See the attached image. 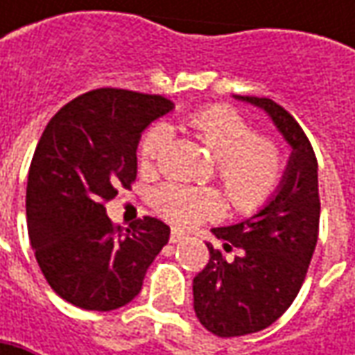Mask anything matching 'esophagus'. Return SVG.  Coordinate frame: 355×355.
<instances>
[{
    "mask_svg": "<svg viewBox=\"0 0 355 355\" xmlns=\"http://www.w3.org/2000/svg\"><path fill=\"white\" fill-rule=\"evenodd\" d=\"M184 239H185L184 231H180V229H171L170 243H182Z\"/></svg>",
    "mask_w": 355,
    "mask_h": 355,
    "instance_id": "esophagus-1",
    "label": "esophagus"
}]
</instances>
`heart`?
<instances>
[{"label":"heart","mask_w":355,"mask_h":355,"mask_svg":"<svg viewBox=\"0 0 355 355\" xmlns=\"http://www.w3.org/2000/svg\"><path fill=\"white\" fill-rule=\"evenodd\" d=\"M187 124L213 159H217V178L239 213H257L277 196L286 171V156L277 140L259 136V130L249 120L227 106L198 110L187 118ZM170 138L171 132L166 124L148 130L140 142L142 166H154ZM154 205L178 225H193L223 213V201L215 189L180 184L162 185L154 193Z\"/></svg>","instance_id":"obj_1"}]
</instances>
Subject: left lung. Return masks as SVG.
<instances>
[{"instance_id":"left-lung-1","label":"left lung","mask_w":355,"mask_h":355,"mask_svg":"<svg viewBox=\"0 0 355 355\" xmlns=\"http://www.w3.org/2000/svg\"><path fill=\"white\" fill-rule=\"evenodd\" d=\"M263 108L293 146L277 196L237 225L211 229L223 245L193 279V308L205 330L219 338L261 332L294 302L318 241V162L300 124L280 104L235 96Z\"/></svg>"}]
</instances>
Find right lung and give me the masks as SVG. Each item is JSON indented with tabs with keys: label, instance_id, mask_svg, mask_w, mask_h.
I'll use <instances>...</instances> for the list:
<instances>
[{
	"label": "right lung",
	"instance_id": "right-lung-1",
	"mask_svg": "<svg viewBox=\"0 0 355 355\" xmlns=\"http://www.w3.org/2000/svg\"><path fill=\"white\" fill-rule=\"evenodd\" d=\"M171 108L159 94L96 89L49 120L27 178V231L43 277L67 302L108 312L142 291L170 227L146 215L122 229L104 205L132 187L140 136Z\"/></svg>",
	"mask_w": 355,
	"mask_h": 355
}]
</instances>
